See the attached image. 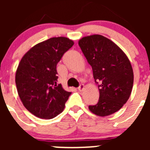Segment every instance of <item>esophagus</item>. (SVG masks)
Instances as JSON below:
<instances>
[{
    "label": "esophagus",
    "instance_id": "obj_1",
    "mask_svg": "<svg viewBox=\"0 0 150 150\" xmlns=\"http://www.w3.org/2000/svg\"><path fill=\"white\" fill-rule=\"evenodd\" d=\"M84 87H85V86H84L83 84H81V85H80L79 87H78V90H79L80 91H82L84 89Z\"/></svg>",
    "mask_w": 150,
    "mask_h": 150
}]
</instances>
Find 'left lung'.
I'll return each instance as SVG.
<instances>
[{"label": "left lung", "mask_w": 150, "mask_h": 150, "mask_svg": "<svg viewBox=\"0 0 150 150\" xmlns=\"http://www.w3.org/2000/svg\"><path fill=\"white\" fill-rule=\"evenodd\" d=\"M99 83V99L89 110L101 117L121 109L131 95L134 83L132 66L126 54L114 42L101 35L82 38L78 41Z\"/></svg>", "instance_id": "1"}]
</instances>
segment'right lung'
<instances>
[{
  "instance_id": "right-lung-1",
  "label": "right lung",
  "mask_w": 150,
  "mask_h": 150,
  "mask_svg": "<svg viewBox=\"0 0 150 150\" xmlns=\"http://www.w3.org/2000/svg\"><path fill=\"white\" fill-rule=\"evenodd\" d=\"M73 45L67 38H51L30 48L21 59L15 76L18 94L36 117L52 119L64 110L71 92L57 85V65Z\"/></svg>"
}]
</instances>
